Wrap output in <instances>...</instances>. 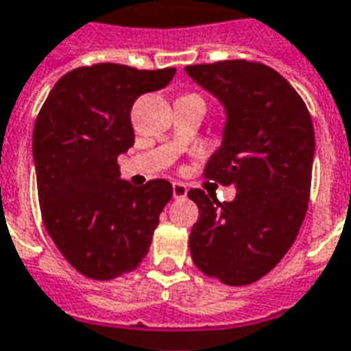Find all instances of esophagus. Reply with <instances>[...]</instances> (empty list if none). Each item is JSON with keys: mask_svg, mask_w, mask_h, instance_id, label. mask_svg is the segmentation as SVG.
Here are the masks:
<instances>
[{"mask_svg": "<svg viewBox=\"0 0 351 351\" xmlns=\"http://www.w3.org/2000/svg\"><path fill=\"white\" fill-rule=\"evenodd\" d=\"M186 195H188V188L182 182L173 184V197L175 199H184Z\"/></svg>", "mask_w": 351, "mask_h": 351, "instance_id": "esophagus-1", "label": "esophagus"}]
</instances>
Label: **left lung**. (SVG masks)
<instances>
[{
    "label": "left lung",
    "mask_w": 351,
    "mask_h": 351,
    "mask_svg": "<svg viewBox=\"0 0 351 351\" xmlns=\"http://www.w3.org/2000/svg\"><path fill=\"white\" fill-rule=\"evenodd\" d=\"M188 76L225 108L221 147L204 176L234 186L219 202L189 189L199 221L189 253L202 274L230 287L258 281L292 247L308 206L314 128L305 102L285 77L243 59L189 64Z\"/></svg>",
    "instance_id": "left-lung-1"
}]
</instances>
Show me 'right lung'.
Returning a JSON list of instances; mask_svg holds the SVG:
<instances>
[{
  "instance_id": "right-lung-1",
  "label": "right lung",
  "mask_w": 351,
  "mask_h": 351,
  "mask_svg": "<svg viewBox=\"0 0 351 351\" xmlns=\"http://www.w3.org/2000/svg\"><path fill=\"white\" fill-rule=\"evenodd\" d=\"M175 69L100 63L70 70L53 85L33 130L44 227L61 255L89 279L110 281L147 256L173 186L141 188L121 178L119 154L134 145L130 111L160 90Z\"/></svg>"
}]
</instances>
